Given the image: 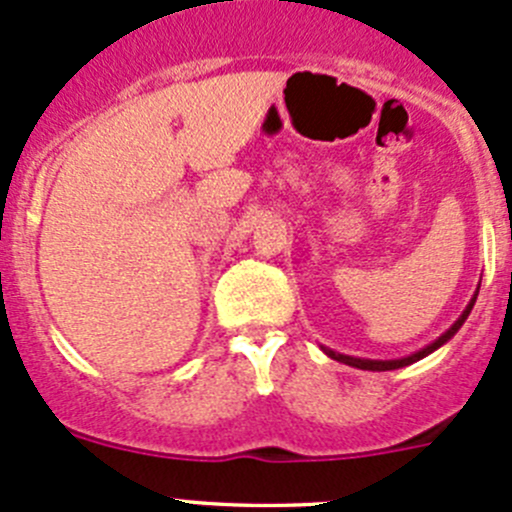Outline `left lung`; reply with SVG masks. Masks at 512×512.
Segmentation results:
<instances>
[{"mask_svg":"<svg viewBox=\"0 0 512 512\" xmlns=\"http://www.w3.org/2000/svg\"><path fill=\"white\" fill-rule=\"evenodd\" d=\"M473 304H476V294H473V299H471V302H468V307L463 309V314H461V317L456 319V322H453V327L448 329V332H443L441 337L436 339V342H433V344H428V347H423L421 352H416V354H411V356H404V359H389V361H381V359H359V356L337 354V352H332V349H324V352H327L329 356H332V359L342 361V364L356 366V369H366V371H391V369H401V366H409V364H414V361L423 359V356H428V354H431V352H436L438 347H443V344H446L448 339H451L453 334H456L458 329L463 327V322H466V319H468V314H471Z\"/></svg>","mask_w":512,"mask_h":512,"instance_id":"left-lung-1","label":"left lung"}]
</instances>
